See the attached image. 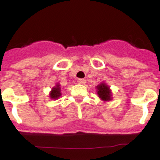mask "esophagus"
<instances>
[{"mask_svg":"<svg viewBox=\"0 0 160 160\" xmlns=\"http://www.w3.org/2000/svg\"><path fill=\"white\" fill-rule=\"evenodd\" d=\"M78 84H82V85H84L85 83L87 82V81H86V80H85V79H83V78H79V79H78Z\"/></svg>","mask_w":160,"mask_h":160,"instance_id":"obj_1","label":"esophagus"}]
</instances>
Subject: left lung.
<instances>
[{
  "label": "left lung",
  "mask_w": 160,
  "mask_h": 160,
  "mask_svg": "<svg viewBox=\"0 0 160 160\" xmlns=\"http://www.w3.org/2000/svg\"><path fill=\"white\" fill-rule=\"evenodd\" d=\"M97 94L100 99L104 102L111 101L112 99V92L108 85L105 82H101L96 87Z\"/></svg>",
  "instance_id": "left-lung-1"
}]
</instances>
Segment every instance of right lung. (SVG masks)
Returning <instances> with one entry per match:
<instances>
[{
    "label": "right lung",
    "mask_w": 160,
    "mask_h": 160,
    "mask_svg": "<svg viewBox=\"0 0 160 160\" xmlns=\"http://www.w3.org/2000/svg\"><path fill=\"white\" fill-rule=\"evenodd\" d=\"M49 98L51 99H58L59 98L62 96V93H61V87L59 83H57L54 87L52 88L51 91L49 92Z\"/></svg>",
    "instance_id": "add662e5"
}]
</instances>
